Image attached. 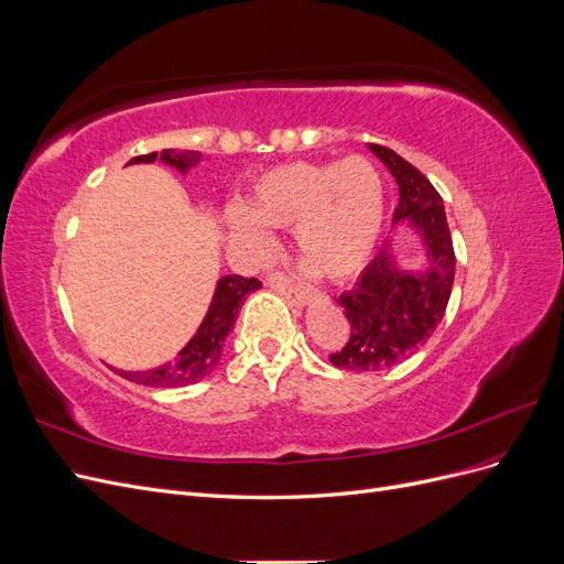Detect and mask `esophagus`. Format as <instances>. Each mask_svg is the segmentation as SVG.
<instances>
[{"label":"esophagus","instance_id":"34e87169","mask_svg":"<svg viewBox=\"0 0 564 564\" xmlns=\"http://www.w3.org/2000/svg\"><path fill=\"white\" fill-rule=\"evenodd\" d=\"M268 284H270V289H275L280 296H284L289 303H294V305H305L311 301L308 289L294 284L292 280L284 278L282 272H272V275L268 278Z\"/></svg>","mask_w":564,"mask_h":564}]
</instances>
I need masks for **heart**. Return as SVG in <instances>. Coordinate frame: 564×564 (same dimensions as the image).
Instances as JSON below:
<instances>
[{
  "label": "heart",
  "instance_id": "1",
  "mask_svg": "<svg viewBox=\"0 0 564 564\" xmlns=\"http://www.w3.org/2000/svg\"><path fill=\"white\" fill-rule=\"evenodd\" d=\"M381 224L383 183L365 158L280 164L253 183L249 209L228 212L230 237L251 251L270 245L263 226L294 230L299 256L327 280L365 268Z\"/></svg>",
  "mask_w": 564,
  "mask_h": 564
}]
</instances>
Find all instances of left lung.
Instances as JSON below:
<instances>
[{
	"mask_svg": "<svg viewBox=\"0 0 564 564\" xmlns=\"http://www.w3.org/2000/svg\"><path fill=\"white\" fill-rule=\"evenodd\" d=\"M369 150L398 181L395 224L409 220L419 228L429 261L409 272L381 249L350 292L338 296L350 336L329 362L348 371H383L412 357L445 317L456 268L445 207L433 183L390 148L369 143Z\"/></svg>",
	"mask_w": 564,
	"mask_h": 564,
	"instance_id": "left-lung-1",
	"label": "left lung"
}]
</instances>
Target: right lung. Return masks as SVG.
<instances>
[{"label": "right lung", "mask_w": 564, "mask_h": 564, "mask_svg": "<svg viewBox=\"0 0 564 564\" xmlns=\"http://www.w3.org/2000/svg\"><path fill=\"white\" fill-rule=\"evenodd\" d=\"M199 158L202 155L197 150H174V148L162 150L160 155L162 162L176 166L178 172H187V169L199 162ZM155 160H158V152H148V155L129 160V164L155 162ZM256 289H261V282L256 278H242V275L220 278L216 284L207 317H204V322L199 324V329L191 338V344L174 357V362H166L150 371H119V369L115 371L127 381L152 386V388H178V386L197 383L218 365L220 350H224L226 336L232 329L237 311L242 308V301L247 299V294L256 292Z\"/></svg>", "instance_id": "obj_1"}]
</instances>
